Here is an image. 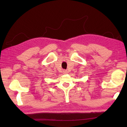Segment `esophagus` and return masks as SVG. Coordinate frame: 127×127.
Instances as JSON below:
<instances>
[{
	"mask_svg": "<svg viewBox=\"0 0 127 127\" xmlns=\"http://www.w3.org/2000/svg\"><path fill=\"white\" fill-rule=\"evenodd\" d=\"M63 72H64V74H67V72H68V71H67V70H63Z\"/></svg>",
	"mask_w": 127,
	"mask_h": 127,
	"instance_id": "34e87169",
	"label": "esophagus"
}]
</instances>
